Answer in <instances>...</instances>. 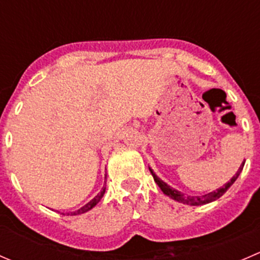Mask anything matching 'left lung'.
<instances>
[{"label":"left lung","instance_id":"obj_1","mask_svg":"<svg viewBox=\"0 0 260 260\" xmlns=\"http://www.w3.org/2000/svg\"><path fill=\"white\" fill-rule=\"evenodd\" d=\"M244 164H245V162H243V164L240 165L239 170H238V172L235 174V176H233V179L230 180L229 182L225 183L222 187L217 188V190L212 191V192H209V193H206V195H203V196L185 195V193H182L181 191H177V190H175V188H172L171 186H169L166 182H164V181L159 179V177H157V175L152 171L151 167H149V171H151L152 176H153V180L156 181V183L158 185V187L161 188L162 192H164L165 195L170 196V198L174 199V200H176V201H179V203L187 204V205H191V206H199V205H205V204L212 203V201H215V200H217L219 198H221V196L226 192L228 188H229L230 186L235 182V180L238 179V176H239L240 172H242Z\"/></svg>","mask_w":260,"mask_h":260}]
</instances>
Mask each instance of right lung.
Instances as JSON below:
<instances>
[{
  "instance_id": "add662e5",
  "label": "right lung",
  "mask_w": 260,
  "mask_h": 260,
  "mask_svg": "<svg viewBox=\"0 0 260 260\" xmlns=\"http://www.w3.org/2000/svg\"><path fill=\"white\" fill-rule=\"evenodd\" d=\"M104 193H106V187H103V188H102V191H101V192H99L98 195H96L95 198L93 199V200H90V201H89V203L86 204V205H84L83 208H80V209H79V210H77V211H73V212H67V214H68V215H80V214H84V212L89 211V210H90V209H93L94 206H95L96 204L99 203V201H101V199L103 198V195H104ZM62 215H65L64 212H62Z\"/></svg>"
}]
</instances>
